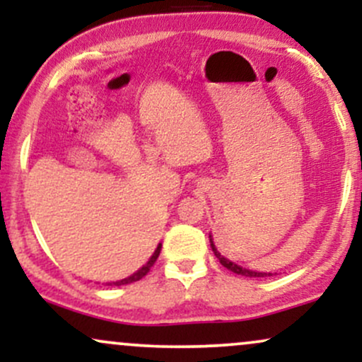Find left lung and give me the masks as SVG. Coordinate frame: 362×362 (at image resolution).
Returning <instances> with one entry per match:
<instances>
[{
	"mask_svg": "<svg viewBox=\"0 0 362 362\" xmlns=\"http://www.w3.org/2000/svg\"><path fill=\"white\" fill-rule=\"evenodd\" d=\"M209 242H211V248H213L214 255L218 257V260L221 262V265H224V267H226L228 271H231V272H235V274H240V276H245V277H267V276H272L271 272H269V274L267 272H255V271H250V269L240 267V265L233 264V262H231V260L224 259L221 253L218 252V248H216L214 243H213V236H211V235H209Z\"/></svg>",
	"mask_w": 362,
	"mask_h": 362,
	"instance_id": "left-lung-1",
	"label": "left lung"
}]
</instances>
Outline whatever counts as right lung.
<instances>
[{"mask_svg":"<svg viewBox=\"0 0 362 362\" xmlns=\"http://www.w3.org/2000/svg\"><path fill=\"white\" fill-rule=\"evenodd\" d=\"M160 250H161V245H158V248L155 250V253H153L151 255V259H149L146 264L143 265V267L139 269L138 272H134L132 274V276H129V277H126V279H122V281H115V282H110L109 286H124V284H131V282H136V281H139V279H143L144 276H146V274L149 272V269L153 267V264H155L156 262V259H158V255H160Z\"/></svg>","mask_w":362,"mask_h":362,"instance_id":"1","label":"right lung"}]
</instances>
